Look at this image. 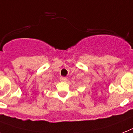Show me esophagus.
I'll return each mask as SVG.
<instances>
[{
	"instance_id": "esophagus-1",
	"label": "esophagus",
	"mask_w": 133,
	"mask_h": 133,
	"mask_svg": "<svg viewBox=\"0 0 133 133\" xmlns=\"http://www.w3.org/2000/svg\"><path fill=\"white\" fill-rule=\"evenodd\" d=\"M67 80H68V79L65 77H61L60 78V81H61V82H67Z\"/></svg>"
}]
</instances>
